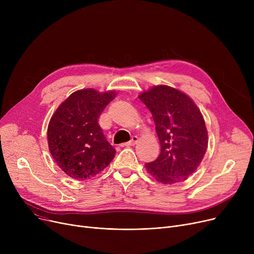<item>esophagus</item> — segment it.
I'll return each mask as SVG.
<instances>
[{
    "instance_id": "34e87169",
    "label": "esophagus",
    "mask_w": 254,
    "mask_h": 254,
    "mask_svg": "<svg viewBox=\"0 0 254 254\" xmlns=\"http://www.w3.org/2000/svg\"><path fill=\"white\" fill-rule=\"evenodd\" d=\"M138 137L137 136H132L131 137V139L128 141V142H126V143H123L122 144V146L124 147V146H132V145H135L137 142H138Z\"/></svg>"
}]
</instances>
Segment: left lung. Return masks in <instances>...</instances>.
<instances>
[{
    "instance_id": "8db88e82",
    "label": "left lung",
    "mask_w": 254,
    "mask_h": 254,
    "mask_svg": "<svg viewBox=\"0 0 254 254\" xmlns=\"http://www.w3.org/2000/svg\"><path fill=\"white\" fill-rule=\"evenodd\" d=\"M152 114L161 153L145 165L158 182L174 184L188 179L206 153L208 134L196 105L185 93L167 86H154L139 96Z\"/></svg>"
}]
</instances>
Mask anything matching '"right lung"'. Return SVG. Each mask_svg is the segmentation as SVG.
I'll return each instance as SVG.
<instances>
[{
    "label": "right lung",
    "instance_id": "add662e5",
    "mask_svg": "<svg viewBox=\"0 0 254 254\" xmlns=\"http://www.w3.org/2000/svg\"><path fill=\"white\" fill-rule=\"evenodd\" d=\"M115 96L111 90H77L52 115L47 129L49 151L71 178L89 179L114 158L116 151L107 141L99 117Z\"/></svg>",
    "mask_w": 254,
    "mask_h": 254
}]
</instances>
